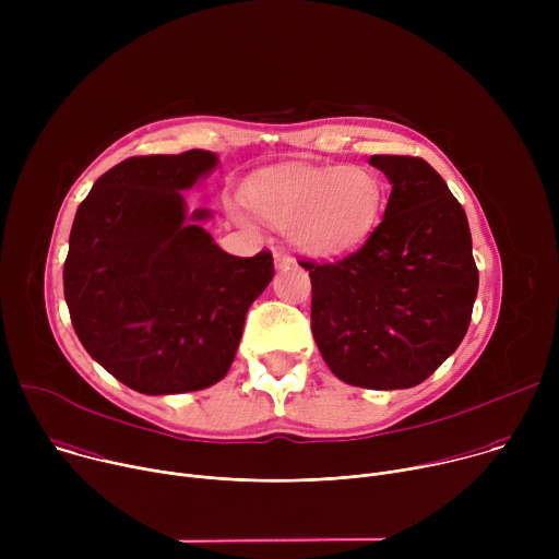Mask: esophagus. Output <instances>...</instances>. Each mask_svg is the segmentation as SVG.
Returning <instances> with one entry per match:
<instances>
[{
	"label": "esophagus",
	"mask_w": 559,
	"mask_h": 559,
	"mask_svg": "<svg viewBox=\"0 0 559 559\" xmlns=\"http://www.w3.org/2000/svg\"><path fill=\"white\" fill-rule=\"evenodd\" d=\"M274 259H276V267H278V270H289V267L296 265V261H294L287 252H283V250H278V252L274 254Z\"/></svg>",
	"instance_id": "obj_1"
}]
</instances>
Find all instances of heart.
Masks as SVG:
<instances>
[{
  "mask_svg": "<svg viewBox=\"0 0 559 559\" xmlns=\"http://www.w3.org/2000/svg\"><path fill=\"white\" fill-rule=\"evenodd\" d=\"M246 199L274 225H287L294 246L311 257L352 250L373 229L384 188L365 166H283L257 175ZM236 216L246 221L241 212Z\"/></svg>",
  "mask_w": 559,
  "mask_h": 559,
  "instance_id": "heart-1",
  "label": "heart"
}]
</instances>
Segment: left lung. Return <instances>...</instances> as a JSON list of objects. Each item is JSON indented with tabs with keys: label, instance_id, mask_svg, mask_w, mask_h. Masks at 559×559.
Masks as SVG:
<instances>
[{
	"label": "left lung",
	"instance_id": "obj_1",
	"mask_svg": "<svg viewBox=\"0 0 559 559\" xmlns=\"http://www.w3.org/2000/svg\"><path fill=\"white\" fill-rule=\"evenodd\" d=\"M391 181L382 221L332 263L298 261L311 278V334L347 384L407 389L462 343L477 294L468 221L420 156L373 154Z\"/></svg>",
	"mask_w": 559,
	"mask_h": 559
}]
</instances>
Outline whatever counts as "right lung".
<instances>
[{"label":"right lung","instance_id":"1","mask_svg":"<svg viewBox=\"0 0 559 559\" xmlns=\"http://www.w3.org/2000/svg\"><path fill=\"white\" fill-rule=\"evenodd\" d=\"M214 166L205 150L130 156L97 179L70 229L63 296L74 334L139 393L218 382L274 276L270 250L231 257L192 225L207 210L186 216L181 190Z\"/></svg>","mask_w":559,"mask_h":559}]
</instances>
